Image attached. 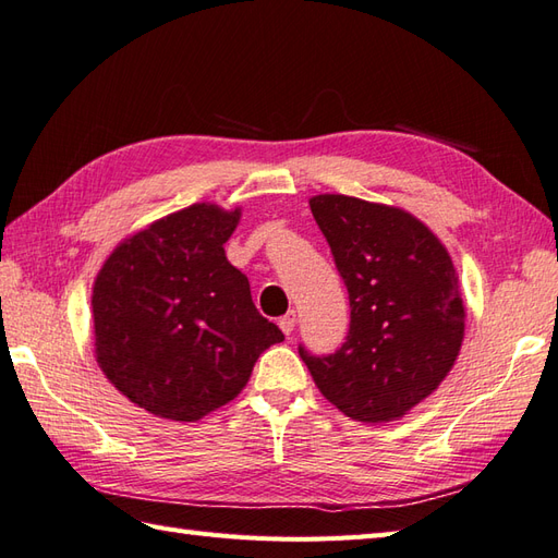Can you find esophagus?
<instances>
[{"mask_svg":"<svg viewBox=\"0 0 558 558\" xmlns=\"http://www.w3.org/2000/svg\"><path fill=\"white\" fill-rule=\"evenodd\" d=\"M279 327H281V331H283V333H287V337H291L293 329H295V313L291 311V313L283 315V317L279 319Z\"/></svg>","mask_w":558,"mask_h":558,"instance_id":"obj_1","label":"esophagus"}]
</instances>
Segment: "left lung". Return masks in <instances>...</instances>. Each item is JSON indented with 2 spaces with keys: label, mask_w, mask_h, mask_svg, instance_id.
Masks as SVG:
<instances>
[{
  "label": "left lung",
  "mask_w": 558,
  "mask_h": 558,
  "mask_svg": "<svg viewBox=\"0 0 558 558\" xmlns=\"http://www.w3.org/2000/svg\"><path fill=\"white\" fill-rule=\"evenodd\" d=\"M311 209L349 289L351 327L339 351L299 345L317 389L343 415L389 423L451 373L465 307L447 247L405 209L315 195Z\"/></svg>",
  "instance_id": "1"
}]
</instances>
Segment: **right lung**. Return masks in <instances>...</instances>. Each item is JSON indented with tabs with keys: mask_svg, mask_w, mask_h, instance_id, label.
I'll return each instance as SVG.
<instances>
[{
	"mask_svg": "<svg viewBox=\"0 0 558 558\" xmlns=\"http://www.w3.org/2000/svg\"><path fill=\"white\" fill-rule=\"evenodd\" d=\"M241 209L195 203L114 247L93 287L95 357L131 403L195 423L251 379L259 353L283 341L257 313L225 243Z\"/></svg>",
	"mask_w": 558,
	"mask_h": 558,
	"instance_id": "obj_1",
	"label": "right lung"
}]
</instances>
